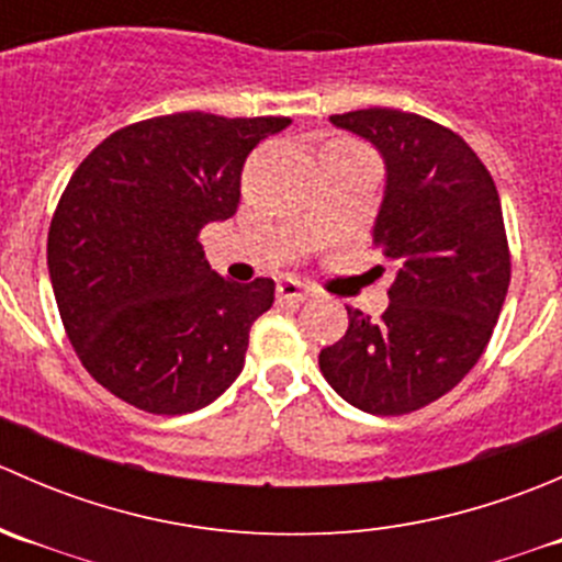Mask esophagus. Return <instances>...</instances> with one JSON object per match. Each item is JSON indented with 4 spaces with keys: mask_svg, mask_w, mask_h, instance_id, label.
<instances>
[{
    "mask_svg": "<svg viewBox=\"0 0 562 562\" xmlns=\"http://www.w3.org/2000/svg\"><path fill=\"white\" fill-rule=\"evenodd\" d=\"M307 296H310V291L299 280H282L280 285H277V299H280V302L299 304V302H304Z\"/></svg>",
    "mask_w": 562,
    "mask_h": 562,
    "instance_id": "esophagus-1",
    "label": "esophagus"
}]
</instances>
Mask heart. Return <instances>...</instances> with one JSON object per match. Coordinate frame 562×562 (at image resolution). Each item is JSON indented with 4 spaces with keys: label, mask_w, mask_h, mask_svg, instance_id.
<instances>
[{
    "label": "heart",
    "mask_w": 562,
    "mask_h": 562,
    "mask_svg": "<svg viewBox=\"0 0 562 562\" xmlns=\"http://www.w3.org/2000/svg\"><path fill=\"white\" fill-rule=\"evenodd\" d=\"M337 146H353L350 140H331V144L326 146V149H337Z\"/></svg>",
    "instance_id": "obj_1"
}]
</instances>
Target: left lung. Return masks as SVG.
<instances>
[{
    "instance_id": "1",
    "label": "left lung",
    "mask_w": 562,
    "mask_h": 562,
    "mask_svg": "<svg viewBox=\"0 0 562 562\" xmlns=\"http://www.w3.org/2000/svg\"><path fill=\"white\" fill-rule=\"evenodd\" d=\"M331 124L386 162L372 245L394 282L378 321L348 307V331L317 364L353 407L402 416L449 394L490 342L512 282L501 195L479 155L432 119L364 108L334 113Z\"/></svg>"
}]
</instances>
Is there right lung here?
Masks as SVG:
<instances>
[{"instance_id": "right-lung-1", "label": "right lung", "mask_w": 562, "mask_h": 562, "mask_svg": "<svg viewBox=\"0 0 562 562\" xmlns=\"http://www.w3.org/2000/svg\"><path fill=\"white\" fill-rule=\"evenodd\" d=\"M288 124L144 119L108 135L67 181L48 231L56 307L89 375L127 405L181 416L239 378L274 280H225L198 234L234 217L247 155Z\"/></svg>"}]
</instances>
